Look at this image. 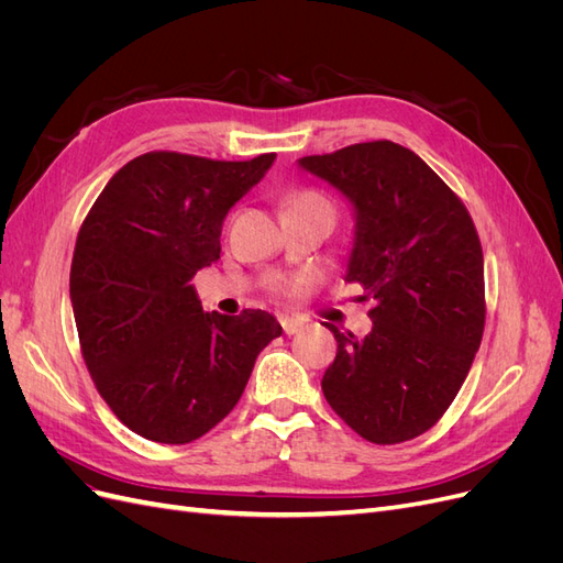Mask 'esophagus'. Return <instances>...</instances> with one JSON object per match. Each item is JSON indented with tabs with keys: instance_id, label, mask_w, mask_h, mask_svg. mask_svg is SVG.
<instances>
[{
	"instance_id": "34e87169",
	"label": "esophagus",
	"mask_w": 563,
	"mask_h": 563,
	"mask_svg": "<svg viewBox=\"0 0 563 563\" xmlns=\"http://www.w3.org/2000/svg\"><path fill=\"white\" fill-rule=\"evenodd\" d=\"M279 321H282V329L286 335H294L305 327V319H300V317H282Z\"/></svg>"
}]
</instances>
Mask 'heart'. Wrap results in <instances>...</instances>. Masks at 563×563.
<instances>
[{"label": "heart", "instance_id": "obj_1", "mask_svg": "<svg viewBox=\"0 0 563 563\" xmlns=\"http://www.w3.org/2000/svg\"><path fill=\"white\" fill-rule=\"evenodd\" d=\"M284 213H319L323 218H329L331 223L335 218L333 203L317 190H298L294 195H288Z\"/></svg>", "mask_w": 563, "mask_h": 563}]
</instances>
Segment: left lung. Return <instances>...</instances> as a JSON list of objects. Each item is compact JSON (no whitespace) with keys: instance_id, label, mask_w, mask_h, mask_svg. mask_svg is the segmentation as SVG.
<instances>
[{"instance_id":"1","label":"left lung","mask_w":563,"mask_h":563,"mask_svg":"<svg viewBox=\"0 0 563 563\" xmlns=\"http://www.w3.org/2000/svg\"><path fill=\"white\" fill-rule=\"evenodd\" d=\"M298 166L352 203L345 282L373 298L364 338L327 323L338 352L323 397L373 444L413 439L444 416L482 343L479 234L465 203L404 145L356 143Z\"/></svg>"}]
</instances>
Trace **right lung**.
I'll list each match as a JSON object with an SVG mask.
<instances>
[{
  "instance_id": "1",
  "label": "right lung",
  "mask_w": 563,
  "mask_h": 563,
  "mask_svg": "<svg viewBox=\"0 0 563 563\" xmlns=\"http://www.w3.org/2000/svg\"><path fill=\"white\" fill-rule=\"evenodd\" d=\"M275 159L147 152L119 168L84 220L70 269L81 354L131 432L159 444L203 437L240 401L255 356L282 335L263 310L203 312L192 284L220 258L228 211Z\"/></svg>"
}]
</instances>
